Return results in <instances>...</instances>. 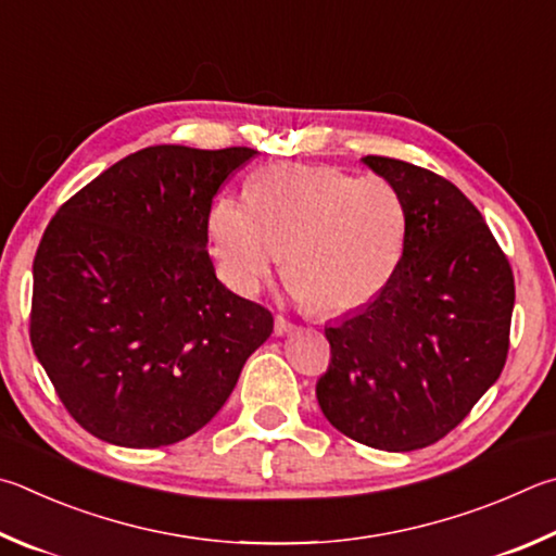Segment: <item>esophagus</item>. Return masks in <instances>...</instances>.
<instances>
[{
	"label": "esophagus",
	"instance_id": "1",
	"mask_svg": "<svg viewBox=\"0 0 556 556\" xmlns=\"http://www.w3.org/2000/svg\"><path fill=\"white\" fill-rule=\"evenodd\" d=\"M291 328H294V326H291V323L285 318V316H277L275 318V336H287V332H291Z\"/></svg>",
	"mask_w": 556,
	"mask_h": 556
}]
</instances>
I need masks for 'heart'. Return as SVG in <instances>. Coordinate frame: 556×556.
<instances>
[{"label": "heart", "instance_id": "b5f03b06", "mask_svg": "<svg viewBox=\"0 0 556 556\" xmlns=\"http://www.w3.org/2000/svg\"><path fill=\"white\" fill-rule=\"evenodd\" d=\"M206 228L228 287L257 294L287 252L294 294L323 316H340L387 289L406 245V206L383 177L271 165L250 181L248 201L220 197Z\"/></svg>", "mask_w": 556, "mask_h": 556}]
</instances>
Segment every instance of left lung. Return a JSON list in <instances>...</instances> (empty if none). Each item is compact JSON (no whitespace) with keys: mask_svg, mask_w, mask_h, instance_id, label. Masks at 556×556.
<instances>
[{"mask_svg":"<svg viewBox=\"0 0 556 556\" xmlns=\"http://www.w3.org/2000/svg\"><path fill=\"white\" fill-rule=\"evenodd\" d=\"M406 206V245L381 294L332 326L323 416L367 447L410 452L445 438L501 377L516 281L462 191L403 160L362 157Z\"/></svg>","mask_w":556,"mask_h":556,"instance_id":"1","label":"left lung"}]
</instances>
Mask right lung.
I'll use <instances>...</instances> for the list:
<instances>
[{"label": "right lung", "instance_id": "right-lung-1", "mask_svg": "<svg viewBox=\"0 0 556 556\" xmlns=\"http://www.w3.org/2000/svg\"><path fill=\"white\" fill-rule=\"evenodd\" d=\"M252 148L150 146L65 201L34 260L31 345L70 416L118 447L194 435L271 336L208 257L218 187Z\"/></svg>", "mask_w": 556, "mask_h": 556}]
</instances>
